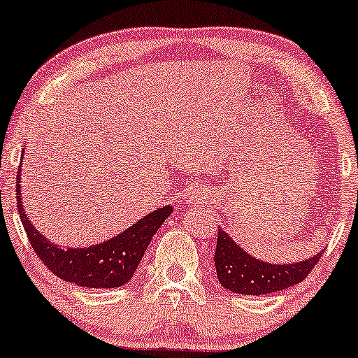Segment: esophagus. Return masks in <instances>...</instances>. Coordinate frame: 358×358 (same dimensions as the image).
<instances>
[{
  "instance_id": "34e87169",
  "label": "esophagus",
  "mask_w": 358,
  "mask_h": 358,
  "mask_svg": "<svg viewBox=\"0 0 358 358\" xmlns=\"http://www.w3.org/2000/svg\"><path fill=\"white\" fill-rule=\"evenodd\" d=\"M199 201H201V194H199L198 191H194V193H191L189 198H187V203H189V205H193V206L198 205Z\"/></svg>"
}]
</instances>
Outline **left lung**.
<instances>
[{
	"label": "left lung",
	"mask_w": 358,
	"mask_h": 358,
	"mask_svg": "<svg viewBox=\"0 0 358 358\" xmlns=\"http://www.w3.org/2000/svg\"><path fill=\"white\" fill-rule=\"evenodd\" d=\"M322 252L297 263H268L251 256L225 230L218 229L215 268L218 282L241 295H264L301 283L314 270Z\"/></svg>",
	"instance_id": "obj_1"
}]
</instances>
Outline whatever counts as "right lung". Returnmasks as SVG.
Masks as SVG:
<instances>
[{
    "label": "right lung",
    "instance_id": "1",
    "mask_svg": "<svg viewBox=\"0 0 358 358\" xmlns=\"http://www.w3.org/2000/svg\"><path fill=\"white\" fill-rule=\"evenodd\" d=\"M22 167V165H20ZM17 206L22 224L36 255L42 263L64 282L87 288H116L133 278L141 257L160 225L172 213V206L157 208L152 213L117 234L113 239L87 248H61L42 236L25 213L20 196V171L17 176Z\"/></svg>",
    "mask_w": 358,
    "mask_h": 358
}]
</instances>
